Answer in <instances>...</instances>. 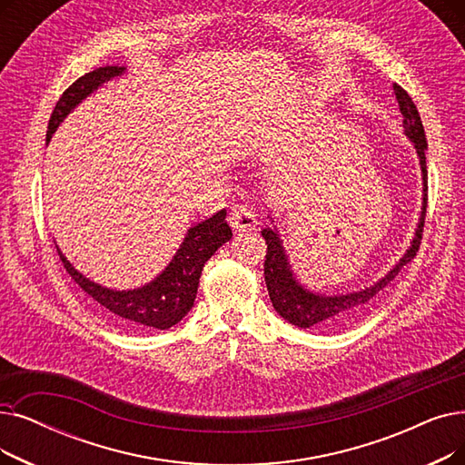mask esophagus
I'll use <instances>...</instances> for the list:
<instances>
[{"mask_svg":"<svg viewBox=\"0 0 465 465\" xmlns=\"http://www.w3.org/2000/svg\"><path fill=\"white\" fill-rule=\"evenodd\" d=\"M256 214L252 209L245 207V205H237L232 209L230 213V226L235 232H251L256 226Z\"/></svg>","mask_w":465,"mask_h":465,"instance_id":"esophagus-1","label":"esophagus"}]
</instances>
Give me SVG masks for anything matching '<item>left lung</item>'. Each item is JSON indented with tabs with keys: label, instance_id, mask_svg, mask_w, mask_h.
Returning <instances> with one entry per match:
<instances>
[{
	"label": "left lung",
	"instance_id": "8db88e82",
	"mask_svg": "<svg viewBox=\"0 0 465 465\" xmlns=\"http://www.w3.org/2000/svg\"><path fill=\"white\" fill-rule=\"evenodd\" d=\"M399 110L402 114V129L405 134L411 138V143L416 148L418 159H420V169H421V180H423V203H421V214L418 228L414 233L412 243L409 251L402 254V258L397 264L383 275L374 285L365 287L355 292L348 294H319L304 289L296 281L289 258L282 249V241L277 233V230L266 228L262 230V237L266 239V260H264V277H266V287L270 292V300L275 308V312L287 319L292 325L300 329H336L344 327L353 322L357 317L365 315V312L374 304L378 294L386 289L390 282L395 279V275L407 266L409 262L416 256L420 243H421V232H423V222H426V207H428V169H426V150H428V140L426 133H423L421 119L418 114L416 104L409 93L393 85Z\"/></svg>",
	"mask_w": 465,
	"mask_h": 465
}]
</instances>
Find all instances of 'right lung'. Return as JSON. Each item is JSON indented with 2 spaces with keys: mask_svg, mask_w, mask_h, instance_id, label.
I'll list each match as a JSON object with an SVG mask.
<instances>
[{
  "mask_svg": "<svg viewBox=\"0 0 465 465\" xmlns=\"http://www.w3.org/2000/svg\"><path fill=\"white\" fill-rule=\"evenodd\" d=\"M125 72L124 66L96 68L74 82L53 110L47 129V143L63 119L87 98L100 85L110 82L112 77ZM232 239V230L226 222V211L222 209L211 218L192 226L176 251L169 266L161 272L148 285L133 291H112L79 273L66 256L60 252V260L72 275V279L82 287L104 313L129 329H157L165 331L183 319L193 306L199 287V277L205 262Z\"/></svg>",
  "mask_w": 465,
  "mask_h": 465,
  "instance_id": "obj_1",
  "label": "right lung"
}]
</instances>
